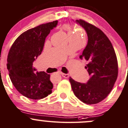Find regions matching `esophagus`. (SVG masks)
Returning a JSON list of instances; mask_svg holds the SVG:
<instances>
[{
  "mask_svg": "<svg viewBox=\"0 0 128 128\" xmlns=\"http://www.w3.org/2000/svg\"><path fill=\"white\" fill-rule=\"evenodd\" d=\"M62 76H63V77L64 78H68V77H69V74H65V73H61Z\"/></svg>",
  "mask_w": 128,
  "mask_h": 128,
  "instance_id": "34e87169",
  "label": "esophagus"
}]
</instances>
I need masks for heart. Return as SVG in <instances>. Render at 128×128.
<instances>
[{
    "label": "heart",
    "instance_id": "obj_1",
    "mask_svg": "<svg viewBox=\"0 0 128 128\" xmlns=\"http://www.w3.org/2000/svg\"><path fill=\"white\" fill-rule=\"evenodd\" d=\"M64 27L66 30L68 31V34L69 36H73L75 37L80 36V33H78V31H75L74 30H73L70 24H65L64 25Z\"/></svg>",
    "mask_w": 128,
    "mask_h": 128
}]
</instances>
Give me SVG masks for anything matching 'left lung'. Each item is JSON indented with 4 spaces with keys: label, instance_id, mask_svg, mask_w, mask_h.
<instances>
[{
    "label": "left lung",
    "instance_id": "left-lung-1",
    "mask_svg": "<svg viewBox=\"0 0 128 128\" xmlns=\"http://www.w3.org/2000/svg\"><path fill=\"white\" fill-rule=\"evenodd\" d=\"M85 29L88 42L80 58L87 64L85 68L90 75L86 84L70 77L74 94L83 103L96 104L105 99L112 90L118 74L116 55L111 42L99 28L83 20H76Z\"/></svg>",
    "mask_w": 128,
    "mask_h": 128
}]
</instances>
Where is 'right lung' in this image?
Instances as JSON below:
<instances>
[{
    "label": "right lung",
    "instance_id": "obj_1",
    "mask_svg": "<svg viewBox=\"0 0 128 128\" xmlns=\"http://www.w3.org/2000/svg\"><path fill=\"white\" fill-rule=\"evenodd\" d=\"M57 23L55 20L27 30L16 38L9 50L6 66L10 78L16 90L27 98L42 99L52 93L50 74L36 73L32 64L41 54L46 37Z\"/></svg>",
    "mask_w": 128,
    "mask_h": 128
}]
</instances>
